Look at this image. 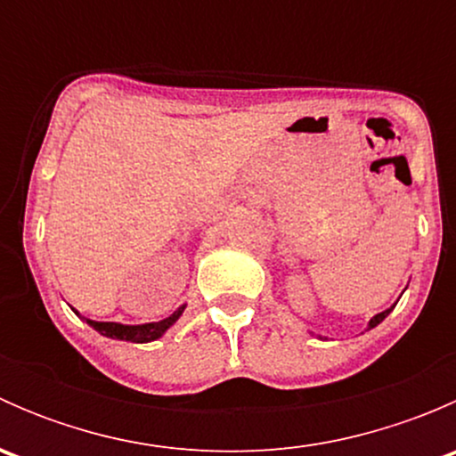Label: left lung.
I'll list each match as a JSON object with an SVG mask.
<instances>
[{
	"mask_svg": "<svg viewBox=\"0 0 456 456\" xmlns=\"http://www.w3.org/2000/svg\"><path fill=\"white\" fill-rule=\"evenodd\" d=\"M390 311H393V306H390V309H386V311H381V314H377L375 317H372V320L369 322V329H375L377 324H379V322H384V317L390 314Z\"/></svg>",
	"mask_w": 456,
	"mask_h": 456,
	"instance_id": "left-lung-1",
	"label": "left lung"
}]
</instances>
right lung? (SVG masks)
<instances>
[{"instance_id": "right-lung-1", "label": "right lung", "mask_w": 456, "mask_h": 456, "mask_svg": "<svg viewBox=\"0 0 456 456\" xmlns=\"http://www.w3.org/2000/svg\"><path fill=\"white\" fill-rule=\"evenodd\" d=\"M185 311V305L178 306L172 315L165 317L160 322H150V324H117V322H94V320H86L87 324L92 326L94 330H99L101 335L105 338H112V339H126V342H136V344H145V342H154L159 339L178 317L183 315Z\"/></svg>"}]
</instances>
